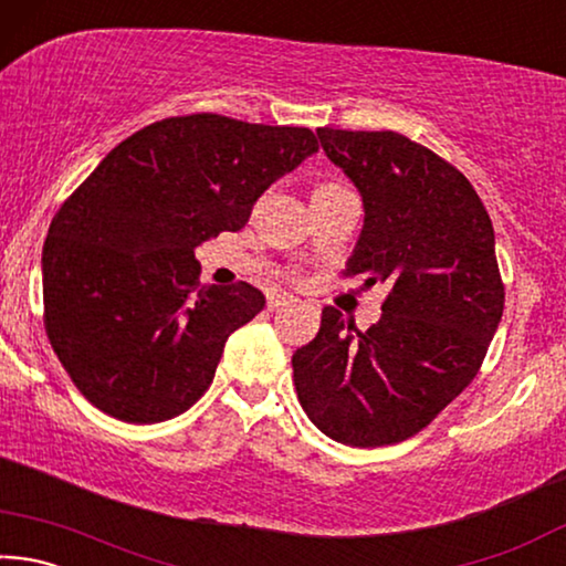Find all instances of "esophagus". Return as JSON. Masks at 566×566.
I'll use <instances>...</instances> for the list:
<instances>
[{
	"instance_id": "1",
	"label": "esophagus",
	"mask_w": 566,
	"mask_h": 566,
	"mask_svg": "<svg viewBox=\"0 0 566 566\" xmlns=\"http://www.w3.org/2000/svg\"><path fill=\"white\" fill-rule=\"evenodd\" d=\"M294 304H296V300L292 294H272L270 304H266V306H270V310L274 312V310H284V306H294Z\"/></svg>"
}]
</instances>
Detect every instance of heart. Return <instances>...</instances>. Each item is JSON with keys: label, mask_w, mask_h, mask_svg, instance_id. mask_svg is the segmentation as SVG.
<instances>
[{"label": "heart", "mask_w": 566, "mask_h": 566, "mask_svg": "<svg viewBox=\"0 0 566 566\" xmlns=\"http://www.w3.org/2000/svg\"><path fill=\"white\" fill-rule=\"evenodd\" d=\"M324 187H327V185H324Z\"/></svg>", "instance_id": "b5f03b06"}]
</instances>
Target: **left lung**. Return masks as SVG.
<instances>
[{
    "instance_id": "1",
    "label": "left lung",
    "mask_w": 566,
    "mask_h": 566,
    "mask_svg": "<svg viewBox=\"0 0 566 566\" xmlns=\"http://www.w3.org/2000/svg\"><path fill=\"white\" fill-rule=\"evenodd\" d=\"M317 137L364 205L347 274L391 292L367 332L324 306L317 337L292 357L294 387L334 442L397 444L462 395L500 327L492 219L462 171L397 132Z\"/></svg>"
}]
</instances>
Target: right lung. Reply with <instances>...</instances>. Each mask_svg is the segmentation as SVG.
Here are the masks:
<instances>
[{
  "instance_id": "add662e5",
  "label": "right lung",
  "mask_w": 566,
  "mask_h": 566,
  "mask_svg": "<svg viewBox=\"0 0 566 566\" xmlns=\"http://www.w3.org/2000/svg\"><path fill=\"white\" fill-rule=\"evenodd\" d=\"M314 151L306 127L171 117L119 142L66 199L42 249L44 327L94 407L151 424L205 395L229 334L264 310V294L199 286L195 249L239 232Z\"/></svg>"
}]
</instances>
